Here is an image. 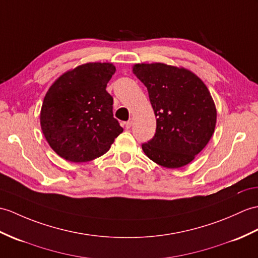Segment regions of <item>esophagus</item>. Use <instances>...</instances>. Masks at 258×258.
<instances>
[{
  "instance_id": "34e87169",
  "label": "esophagus",
  "mask_w": 258,
  "mask_h": 258,
  "mask_svg": "<svg viewBox=\"0 0 258 258\" xmlns=\"http://www.w3.org/2000/svg\"><path fill=\"white\" fill-rule=\"evenodd\" d=\"M132 124H133V121H132V119H128L127 122H125V127L131 128L132 127Z\"/></svg>"
}]
</instances>
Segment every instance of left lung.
Segmentation results:
<instances>
[{"label":"left lung","instance_id":"1","mask_svg":"<svg viewBox=\"0 0 258 258\" xmlns=\"http://www.w3.org/2000/svg\"><path fill=\"white\" fill-rule=\"evenodd\" d=\"M133 73L147 88L156 133L142 144L146 156L166 168H180L210 141L217 110L200 78L165 63H137Z\"/></svg>","mask_w":258,"mask_h":258}]
</instances>
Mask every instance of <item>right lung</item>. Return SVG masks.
Listing matches in <instances>:
<instances>
[{"instance_id": "1", "label": "right lung", "mask_w": 258, "mask_h": 258, "mask_svg": "<svg viewBox=\"0 0 258 258\" xmlns=\"http://www.w3.org/2000/svg\"><path fill=\"white\" fill-rule=\"evenodd\" d=\"M114 73L109 62L81 64L48 90L40 112L41 130L63 159L85 163L98 158L123 132L113 117V98L105 90Z\"/></svg>"}]
</instances>
